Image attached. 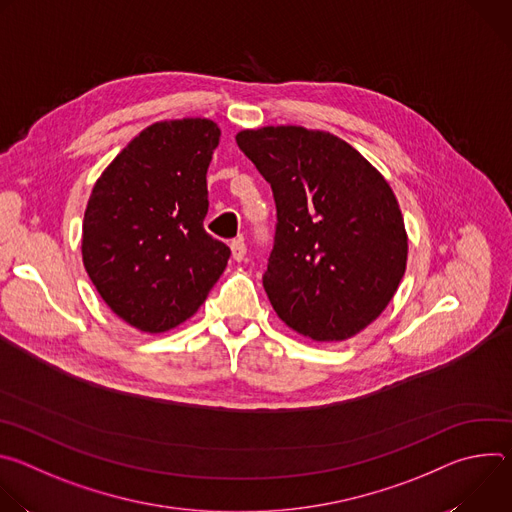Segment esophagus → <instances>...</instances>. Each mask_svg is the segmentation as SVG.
Listing matches in <instances>:
<instances>
[{
    "instance_id": "1",
    "label": "esophagus",
    "mask_w": 512,
    "mask_h": 512,
    "mask_svg": "<svg viewBox=\"0 0 512 512\" xmlns=\"http://www.w3.org/2000/svg\"><path fill=\"white\" fill-rule=\"evenodd\" d=\"M231 253H233V259L235 261H243L245 255H247V245L243 239H237L231 243Z\"/></svg>"
}]
</instances>
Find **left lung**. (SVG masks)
Here are the masks:
<instances>
[{
    "mask_svg": "<svg viewBox=\"0 0 512 512\" xmlns=\"http://www.w3.org/2000/svg\"><path fill=\"white\" fill-rule=\"evenodd\" d=\"M237 145L271 184L277 208L263 275L273 310L316 342L352 338L389 306L407 265L389 182L328 131L245 129Z\"/></svg>",
    "mask_w": 512,
    "mask_h": 512,
    "instance_id": "8db88e82",
    "label": "left lung"
}]
</instances>
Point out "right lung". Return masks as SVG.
Here are the masks:
<instances>
[{"mask_svg":"<svg viewBox=\"0 0 512 512\" xmlns=\"http://www.w3.org/2000/svg\"><path fill=\"white\" fill-rule=\"evenodd\" d=\"M218 137L210 119L154 123L127 143L91 192L85 269L105 304L141 332H166L194 316L231 257L202 225Z\"/></svg>","mask_w":512,"mask_h":512,"instance_id":"right-lung-1","label":"right lung"}]
</instances>
